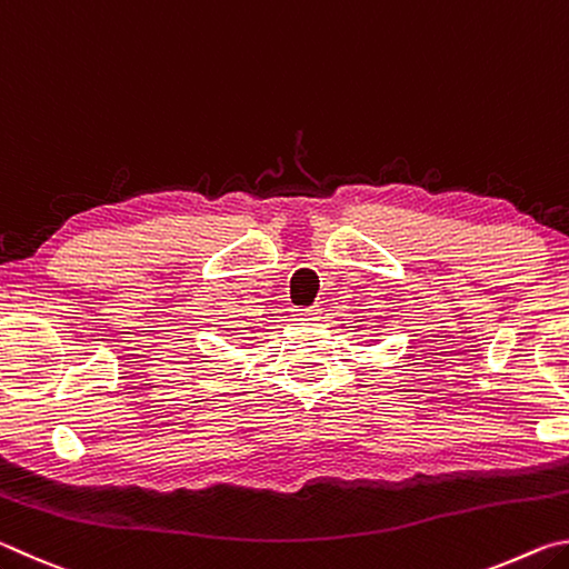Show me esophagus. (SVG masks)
Returning <instances> with one entry per match:
<instances>
[{"mask_svg": "<svg viewBox=\"0 0 569 569\" xmlns=\"http://www.w3.org/2000/svg\"><path fill=\"white\" fill-rule=\"evenodd\" d=\"M296 316L301 321H319L321 319V308H316V306L313 308H298Z\"/></svg>", "mask_w": 569, "mask_h": 569, "instance_id": "34e87169", "label": "esophagus"}]
</instances>
